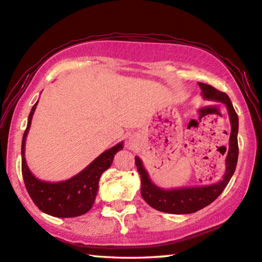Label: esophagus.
Returning a JSON list of instances; mask_svg holds the SVG:
<instances>
[{
	"mask_svg": "<svg viewBox=\"0 0 262 262\" xmlns=\"http://www.w3.org/2000/svg\"><path fill=\"white\" fill-rule=\"evenodd\" d=\"M128 145L132 146V147H134V146L136 145V138L134 136H131L130 138H128Z\"/></svg>",
	"mask_w": 262,
	"mask_h": 262,
	"instance_id": "esophagus-1",
	"label": "esophagus"
}]
</instances>
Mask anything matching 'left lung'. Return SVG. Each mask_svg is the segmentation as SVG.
Wrapping results in <instances>:
<instances>
[{
	"instance_id": "left-lung-1",
	"label": "left lung",
	"mask_w": 262,
	"mask_h": 262,
	"mask_svg": "<svg viewBox=\"0 0 262 262\" xmlns=\"http://www.w3.org/2000/svg\"><path fill=\"white\" fill-rule=\"evenodd\" d=\"M201 89V95L205 100H212L226 104L229 118H230L231 132L229 138V148L226 158V172L222 180L210 185H199L180 187V189H162L155 185L149 178L147 170L140 158L136 157V167L138 169L141 182V196L150 207L169 214H191L203 209L212 204L226 189L236 170L238 160V116L233 109L230 98L223 92L214 89L213 86L198 82Z\"/></svg>"
}]
</instances>
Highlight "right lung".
I'll return each instance as SVG.
<instances>
[{"label":"right lung","instance_id":"right-lung-1","mask_svg":"<svg viewBox=\"0 0 262 262\" xmlns=\"http://www.w3.org/2000/svg\"><path fill=\"white\" fill-rule=\"evenodd\" d=\"M38 102L36 101L31 109L21 140V172L26 190L36 207L46 214L55 217L80 216L93 206L99 190L100 177L112 166L115 154L123 149V141L104 150L85 169L67 181L52 183L39 180L31 172L25 160L26 137Z\"/></svg>","mask_w":262,"mask_h":262}]
</instances>
